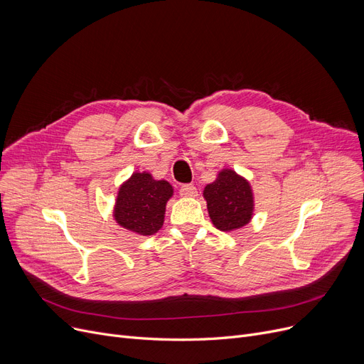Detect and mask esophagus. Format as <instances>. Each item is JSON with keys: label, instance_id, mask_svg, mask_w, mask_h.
<instances>
[{"label": "esophagus", "instance_id": "34e87169", "mask_svg": "<svg viewBox=\"0 0 364 364\" xmlns=\"http://www.w3.org/2000/svg\"><path fill=\"white\" fill-rule=\"evenodd\" d=\"M180 195L183 198H195L198 195V188L193 184H184L180 187Z\"/></svg>", "mask_w": 364, "mask_h": 364}]
</instances>
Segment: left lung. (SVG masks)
<instances>
[{"instance_id": "8db88e82", "label": "left lung", "mask_w": 364, "mask_h": 364, "mask_svg": "<svg viewBox=\"0 0 364 364\" xmlns=\"http://www.w3.org/2000/svg\"><path fill=\"white\" fill-rule=\"evenodd\" d=\"M208 214L221 232H233L252 220L254 193L246 178L233 169H221L203 190Z\"/></svg>"}]
</instances>
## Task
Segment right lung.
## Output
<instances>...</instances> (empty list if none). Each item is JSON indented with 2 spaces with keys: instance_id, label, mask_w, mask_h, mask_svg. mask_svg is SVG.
I'll list each match as a JSON object with an SVG mask.
<instances>
[{
  "instance_id": "1",
  "label": "right lung",
  "mask_w": 364,
  "mask_h": 364,
  "mask_svg": "<svg viewBox=\"0 0 364 364\" xmlns=\"http://www.w3.org/2000/svg\"><path fill=\"white\" fill-rule=\"evenodd\" d=\"M174 188L165 180H155L150 172H134L121 184L113 217L121 227L140 236L158 233L164 225L166 202Z\"/></svg>"
}]
</instances>
